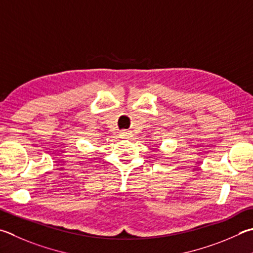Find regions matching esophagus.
Listing matches in <instances>:
<instances>
[{
  "instance_id": "obj_1",
  "label": "esophagus",
  "mask_w": 253,
  "mask_h": 253,
  "mask_svg": "<svg viewBox=\"0 0 253 253\" xmlns=\"http://www.w3.org/2000/svg\"><path fill=\"white\" fill-rule=\"evenodd\" d=\"M119 137H121V138H129L130 132L127 130H122V131H119Z\"/></svg>"
}]
</instances>
